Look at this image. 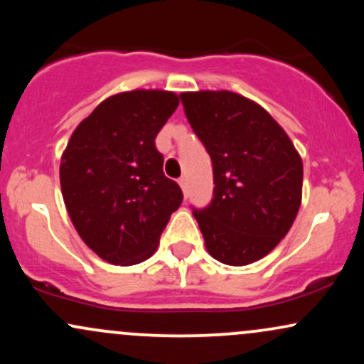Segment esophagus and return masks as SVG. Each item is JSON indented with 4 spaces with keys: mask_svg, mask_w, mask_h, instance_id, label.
I'll return each mask as SVG.
<instances>
[{
    "mask_svg": "<svg viewBox=\"0 0 364 364\" xmlns=\"http://www.w3.org/2000/svg\"><path fill=\"white\" fill-rule=\"evenodd\" d=\"M179 186H181L183 193H185V196L188 195V186H186V178H179Z\"/></svg>",
    "mask_w": 364,
    "mask_h": 364,
    "instance_id": "34e87169",
    "label": "esophagus"
}]
</instances>
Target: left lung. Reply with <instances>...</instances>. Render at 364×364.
<instances>
[{
	"label": "left lung",
	"mask_w": 364,
	"mask_h": 364,
	"mask_svg": "<svg viewBox=\"0 0 364 364\" xmlns=\"http://www.w3.org/2000/svg\"><path fill=\"white\" fill-rule=\"evenodd\" d=\"M179 97L214 168L210 203L193 208L207 252L225 265L260 260L298 215L301 157L277 121L243 95L200 90Z\"/></svg>",
	"instance_id": "left-lung-1"
}]
</instances>
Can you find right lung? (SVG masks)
Returning <instances> with one entry per match:
<instances>
[{
    "mask_svg": "<svg viewBox=\"0 0 364 364\" xmlns=\"http://www.w3.org/2000/svg\"><path fill=\"white\" fill-rule=\"evenodd\" d=\"M179 104L174 92H121L75 128L61 157L66 210L94 253L135 265L157 250L169 217L183 202L166 178L156 136Z\"/></svg>",
    "mask_w": 364,
    "mask_h": 364,
    "instance_id": "right-lung-1",
    "label": "right lung"
}]
</instances>
